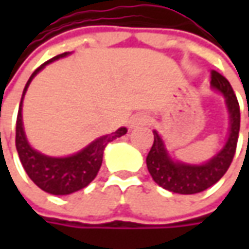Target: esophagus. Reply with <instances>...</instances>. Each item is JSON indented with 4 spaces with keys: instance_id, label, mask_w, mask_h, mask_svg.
Segmentation results:
<instances>
[{
    "instance_id": "esophagus-1",
    "label": "esophagus",
    "mask_w": 249,
    "mask_h": 249,
    "mask_svg": "<svg viewBox=\"0 0 249 249\" xmlns=\"http://www.w3.org/2000/svg\"><path fill=\"white\" fill-rule=\"evenodd\" d=\"M149 122V116L147 113H139L131 119V127L137 126V124H147Z\"/></svg>"
}]
</instances>
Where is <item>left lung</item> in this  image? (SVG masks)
I'll return each mask as SVG.
<instances>
[{"instance_id":"left-lung-1","label":"left lung","mask_w":249,"mask_h":249,"mask_svg":"<svg viewBox=\"0 0 249 249\" xmlns=\"http://www.w3.org/2000/svg\"><path fill=\"white\" fill-rule=\"evenodd\" d=\"M211 84L226 98L230 115L229 139L225 147L204 165H187L169 157L165 144L154 130V144L147 155V167L154 181L167 191L177 194H196L212 187L225 176L234 158L240 133V105L229 80L216 71L211 72Z\"/></svg>"}]
</instances>
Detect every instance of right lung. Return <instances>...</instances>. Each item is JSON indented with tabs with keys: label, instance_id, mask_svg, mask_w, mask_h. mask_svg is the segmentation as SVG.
Segmentation results:
<instances>
[{
	"label": "right lung",
	"instance_id": "1",
	"mask_svg": "<svg viewBox=\"0 0 249 249\" xmlns=\"http://www.w3.org/2000/svg\"><path fill=\"white\" fill-rule=\"evenodd\" d=\"M66 55H69V53L56 55L53 59L44 62L40 68L34 71L30 79L26 83L20 105H19L18 118H16V149H18L19 159L23 165L24 170L36 186H38L43 191L53 194V196H68L89 186L100 170L104 149L108 145V142L127 133L126 127H120L115 133L102 136L95 141H92L90 145H87L80 152L74 154L72 157H66V158L47 157L29 145L24 136L23 122H22V102H23L26 90L30 82L33 80L34 76L40 72L45 65L56 61L59 58H63Z\"/></svg>",
	"mask_w": 249,
	"mask_h": 249
}]
</instances>
